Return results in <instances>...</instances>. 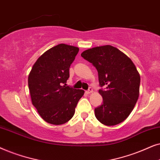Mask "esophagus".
<instances>
[{
    "instance_id": "34e87169",
    "label": "esophagus",
    "mask_w": 160,
    "mask_h": 160,
    "mask_svg": "<svg viewBox=\"0 0 160 160\" xmlns=\"http://www.w3.org/2000/svg\"><path fill=\"white\" fill-rule=\"evenodd\" d=\"M92 92H93V89H92V88H91V87L88 88V91H86V93H88V94H89V93H91Z\"/></svg>"
}]
</instances>
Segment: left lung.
I'll return each mask as SVG.
<instances>
[{
  "label": "left lung",
  "instance_id": "8db88e82",
  "mask_svg": "<svg viewBox=\"0 0 160 160\" xmlns=\"http://www.w3.org/2000/svg\"><path fill=\"white\" fill-rule=\"evenodd\" d=\"M81 56L96 67L99 93L103 104L95 108L97 120L106 126L118 124L129 116L139 97L140 77L135 64L123 52L111 45L83 51Z\"/></svg>",
  "mask_w": 160,
  "mask_h": 160
}]
</instances>
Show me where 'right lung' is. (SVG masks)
Segmentation results:
<instances>
[{
	"label": "right lung",
	"mask_w": 160,
	"mask_h": 160,
	"mask_svg": "<svg viewBox=\"0 0 160 160\" xmlns=\"http://www.w3.org/2000/svg\"><path fill=\"white\" fill-rule=\"evenodd\" d=\"M79 52L77 47L60 44L49 49L37 59L28 75L33 105L46 122L67 123L73 117L82 89L67 86L69 67Z\"/></svg>",
	"instance_id": "add662e5"
}]
</instances>
